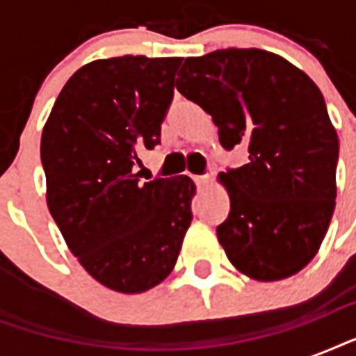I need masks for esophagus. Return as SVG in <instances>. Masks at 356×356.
<instances>
[{
    "instance_id": "obj_1",
    "label": "esophagus",
    "mask_w": 356,
    "mask_h": 356,
    "mask_svg": "<svg viewBox=\"0 0 356 356\" xmlns=\"http://www.w3.org/2000/svg\"><path fill=\"white\" fill-rule=\"evenodd\" d=\"M194 181H195V184L200 186V188H205V186H209V184H211L212 177L211 175H200V177H195Z\"/></svg>"
}]
</instances>
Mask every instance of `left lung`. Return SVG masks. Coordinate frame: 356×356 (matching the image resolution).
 Instances as JSON below:
<instances>
[{
	"mask_svg": "<svg viewBox=\"0 0 356 356\" xmlns=\"http://www.w3.org/2000/svg\"><path fill=\"white\" fill-rule=\"evenodd\" d=\"M177 90L249 162L218 175L231 201L218 242L249 279L281 281L314 259L337 205L338 134L316 83L281 55L218 49L188 57Z\"/></svg>",
	"mask_w": 356,
	"mask_h": 356,
	"instance_id": "8db88e82",
	"label": "left lung"
}]
</instances>
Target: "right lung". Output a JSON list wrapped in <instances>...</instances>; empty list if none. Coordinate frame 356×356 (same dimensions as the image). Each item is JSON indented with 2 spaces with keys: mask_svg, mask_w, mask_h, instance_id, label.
<instances>
[{
  "mask_svg": "<svg viewBox=\"0 0 356 356\" xmlns=\"http://www.w3.org/2000/svg\"><path fill=\"white\" fill-rule=\"evenodd\" d=\"M181 57L99 58L58 94L40 140L46 201L68 249L99 284L142 293L177 262L194 181L140 183V155L161 142Z\"/></svg>",
  "mask_w": 356,
  "mask_h": 356,
  "instance_id": "right-lung-1",
  "label": "right lung"
}]
</instances>
